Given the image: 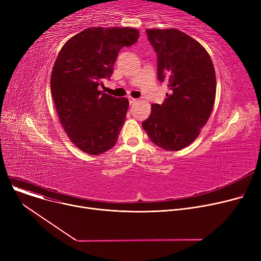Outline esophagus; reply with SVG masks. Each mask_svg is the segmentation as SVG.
Here are the masks:
<instances>
[{
	"instance_id": "1",
	"label": "esophagus",
	"mask_w": 261,
	"mask_h": 261,
	"mask_svg": "<svg viewBox=\"0 0 261 261\" xmlns=\"http://www.w3.org/2000/svg\"><path fill=\"white\" fill-rule=\"evenodd\" d=\"M128 100H129V103H130V105H132V103H134V102L136 101V99H135V98H133V97H131V96H129V97H128Z\"/></svg>"
}]
</instances>
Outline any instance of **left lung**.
I'll return each mask as SVG.
<instances>
[{
    "label": "left lung",
    "instance_id": "left-lung-1",
    "mask_svg": "<svg viewBox=\"0 0 261 261\" xmlns=\"http://www.w3.org/2000/svg\"><path fill=\"white\" fill-rule=\"evenodd\" d=\"M158 55V79L170 94L153 103L142 122L153 144L179 151L193 143L207 122L216 98V74L211 56L198 41L175 29L146 30Z\"/></svg>",
    "mask_w": 261,
    "mask_h": 261
}]
</instances>
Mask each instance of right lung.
<instances>
[{"label": "right lung", "instance_id": "right-lung-1", "mask_svg": "<svg viewBox=\"0 0 261 261\" xmlns=\"http://www.w3.org/2000/svg\"><path fill=\"white\" fill-rule=\"evenodd\" d=\"M131 27H92L62 46L50 75V91L61 125L81 151L98 155L117 142L129 100L99 91L114 71L118 51L138 41Z\"/></svg>", "mask_w": 261, "mask_h": 261}]
</instances>
